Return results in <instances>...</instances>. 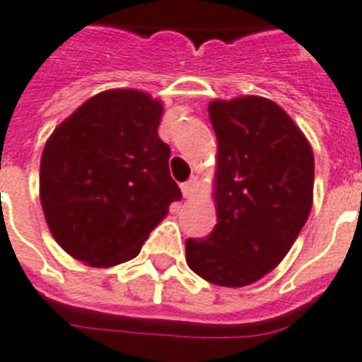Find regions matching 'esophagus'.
Instances as JSON below:
<instances>
[{"label":"esophagus","instance_id":"obj_1","mask_svg":"<svg viewBox=\"0 0 362 362\" xmlns=\"http://www.w3.org/2000/svg\"><path fill=\"white\" fill-rule=\"evenodd\" d=\"M196 190H198V179L196 177H190L189 181L181 183V192H183L185 198H192L196 194Z\"/></svg>","mask_w":362,"mask_h":362}]
</instances>
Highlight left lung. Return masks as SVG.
I'll return each mask as SVG.
<instances>
[{
    "mask_svg": "<svg viewBox=\"0 0 362 362\" xmlns=\"http://www.w3.org/2000/svg\"><path fill=\"white\" fill-rule=\"evenodd\" d=\"M209 119L218 141L216 226L187 239V263L207 282L241 288L273 271L305 226L314 155L273 100H215Z\"/></svg>",
    "mask_w": 362,
    "mask_h": 362,
    "instance_id": "left-lung-1",
    "label": "left lung"
}]
</instances>
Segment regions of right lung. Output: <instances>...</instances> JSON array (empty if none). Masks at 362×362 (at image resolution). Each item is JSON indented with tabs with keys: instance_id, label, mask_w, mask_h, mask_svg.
Segmentation results:
<instances>
[{
	"instance_id": "obj_1",
	"label": "right lung",
	"mask_w": 362,
	"mask_h": 362,
	"mask_svg": "<svg viewBox=\"0 0 362 362\" xmlns=\"http://www.w3.org/2000/svg\"><path fill=\"white\" fill-rule=\"evenodd\" d=\"M163 104L136 89L95 95L65 119L40 157V204L72 258L110 267L140 254L181 190L158 138Z\"/></svg>"
}]
</instances>
